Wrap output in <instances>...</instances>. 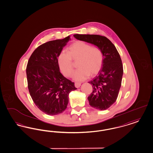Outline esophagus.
I'll list each match as a JSON object with an SVG mask.
<instances>
[{
	"label": "esophagus",
	"instance_id": "34e87169",
	"mask_svg": "<svg viewBox=\"0 0 153 153\" xmlns=\"http://www.w3.org/2000/svg\"><path fill=\"white\" fill-rule=\"evenodd\" d=\"M74 86H75L76 88H79V86H81V83H79V82H75V83H74Z\"/></svg>",
	"mask_w": 153,
	"mask_h": 153
}]
</instances>
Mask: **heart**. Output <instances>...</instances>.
<instances>
[{
	"mask_svg": "<svg viewBox=\"0 0 153 153\" xmlns=\"http://www.w3.org/2000/svg\"><path fill=\"white\" fill-rule=\"evenodd\" d=\"M104 56L102 51L97 47H92L82 41H76L67 48V52H62L57 57V62L64 75L69 77L74 71L73 60H77L78 68L73 74L75 81L86 79L89 76L98 74L102 67Z\"/></svg>",
	"mask_w": 153,
	"mask_h": 153,
	"instance_id": "obj_1",
	"label": "heart"
}]
</instances>
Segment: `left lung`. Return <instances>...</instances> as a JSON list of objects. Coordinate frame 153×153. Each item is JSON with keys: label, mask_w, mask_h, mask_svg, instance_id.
Listing matches in <instances>:
<instances>
[{"label": "left lung", "mask_w": 153, "mask_h": 153, "mask_svg": "<svg viewBox=\"0 0 153 153\" xmlns=\"http://www.w3.org/2000/svg\"><path fill=\"white\" fill-rule=\"evenodd\" d=\"M74 36L77 40L94 44L102 52V67L98 75L89 82L93 91L88 100L93 108L106 110L116 102L121 86L123 71L120 54L114 45L106 37L80 34H75Z\"/></svg>", "instance_id": "obj_1"}]
</instances>
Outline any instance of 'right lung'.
Returning a JSON list of instances; mask_svg holds the SVG:
<instances>
[{"mask_svg": "<svg viewBox=\"0 0 153 153\" xmlns=\"http://www.w3.org/2000/svg\"><path fill=\"white\" fill-rule=\"evenodd\" d=\"M70 40L68 36L42 44L32 53L27 65L31 98L40 110L50 116L65 111L69 93L77 89L74 83L61 74L57 62L58 56Z\"/></svg>", "mask_w": 153, "mask_h": 153, "instance_id": "1", "label": "right lung"}]
</instances>
